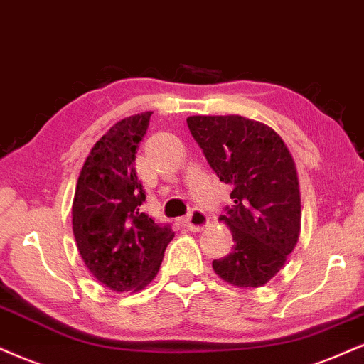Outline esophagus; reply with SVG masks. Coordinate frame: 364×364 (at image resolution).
I'll return each instance as SVG.
<instances>
[{"mask_svg": "<svg viewBox=\"0 0 364 364\" xmlns=\"http://www.w3.org/2000/svg\"><path fill=\"white\" fill-rule=\"evenodd\" d=\"M208 222H210L208 217L205 215L201 210H193V212H191L190 215H188L185 220H183V224H185L190 230L198 232V230H203L205 227L208 225Z\"/></svg>", "mask_w": 364, "mask_h": 364, "instance_id": "obj_1", "label": "esophagus"}]
</instances>
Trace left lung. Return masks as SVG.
Listing matches in <instances>:
<instances>
[{
  "mask_svg": "<svg viewBox=\"0 0 364 364\" xmlns=\"http://www.w3.org/2000/svg\"><path fill=\"white\" fill-rule=\"evenodd\" d=\"M186 122L220 181L234 188V205L218 220L229 227L235 244L212 268L232 287L259 288L283 268L299 242L295 161L283 139L262 122L240 115H193Z\"/></svg>",
  "mask_w": 364,
  "mask_h": 364,
  "instance_id": "left-lung-1",
  "label": "left lung"
}]
</instances>
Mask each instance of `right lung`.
Segmentation results:
<instances>
[{
	"label": "right lung",
	"instance_id": "right-lung-1",
	"mask_svg": "<svg viewBox=\"0 0 364 364\" xmlns=\"http://www.w3.org/2000/svg\"><path fill=\"white\" fill-rule=\"evenodd\" d=\"M152 112L127 117L95 144L73 200V232L86 268L117 293L140 291L156 278L174 237L142 210L146 190L135 154Z\"/></svg>",
	"mask_w": 364,
	"mask_h": 364
}]
</instances>
